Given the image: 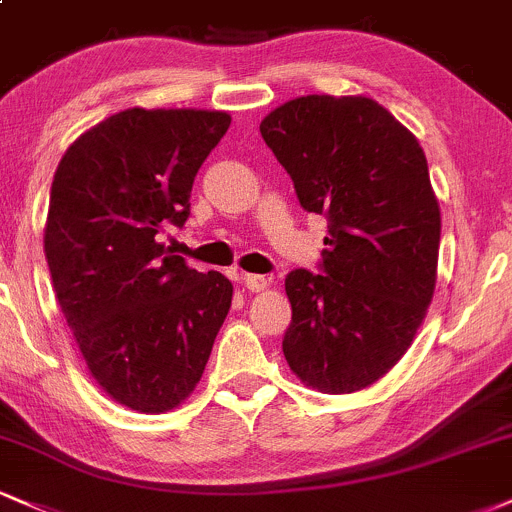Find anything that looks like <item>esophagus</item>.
Returning a JSON list of instances; mask_svg holds the SVG:
<instances>
[{"mask_svg":"<svg viewBox=\"0 0 512 512\" xmlns=\"http://www.w3.org/2000/svg\"><path fill=\"white\" fill-rule=\"evenodd\" d=\"M243 284L247 286L250 291H262L267 289V277H262V274H243Z\"/></svg>","mask_w":512,"mask_h":512,"instance_id":"obj_1","label":"esophagus"}]
</instances>
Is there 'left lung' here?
I'll list each match as a JSON object with an SVG mask.
<instances>
[{
  "instance_id": "8db88e82",
  "label": "left lung",
  "mask_w": 512,
  "mask_h": 512,
  "mask_svg": "<svg viewBox=\"0 0 512 512\" xmlns=\"http://www.w3.org/2000/svg\"><path fill=\"white\" fill-rule=\"evenodd\" d=\"M260 133L299 204L328 218L320 272L286 277V362L323 393L367 389L406 355L435 291L442 226L423 148L367 97L291 99Z\"/></svg>"
}]
</instances>
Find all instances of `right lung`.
Returning a JSON list of instances; mask_svg holds the SVG:
<instances>
[{
  "mask_svg": "<svg viewBox=\"0 0 512 512\" xmlns=\"http://www.w3.org/2000/svg\"><path fill=\"white\" fill-rule=\"evenodd\" d=\"M226 111L126 109L67 148L50 187L46 260L89 374L138 413L177 408L199 384L233 284L160 243L182 228Z\"/></svg>",
  "mask_w": 512,
  "mask_h": 512,
  "instance_id": "right-lung-1",
  "label": "right lung"
}]
</instances>
